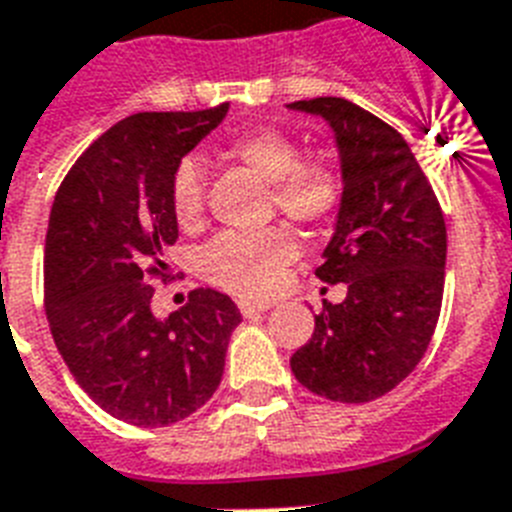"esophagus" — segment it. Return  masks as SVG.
<instances>
[{
  "label": "esophagus",
  "instance_id": "esophagus-1",
  "mask_svg": "<svg viewBox=\"0 0 512 512\" xmlns=\"http://www.w3.org/2000/svg\"><path fill=\"white\" fill-rule=\"evenodd\" d=\"M239 310H242L244 318H257V315L268 313L270 305L268 302H249V299H242V302H239Z\"/></svg>",
  "mask_w": 512,
  "mask_h": 512
}]
</instances>
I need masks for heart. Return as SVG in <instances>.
Segmentation results:
<instances>
[{
    "label": "heart",
    "instance_id": "obj_1",
    "mask_svg": "<svg viewBox=\"0 0 512 512\" xmlns=\"http://www.w3.org/2000/svg\"><path fill=\"white\" fill-rule=\"evenodd\" d=\"M223 155L255 170L270 184V205L302 226H328L344 205V173L328 157H299L292 134L276 126L239 131L223 144ZM170 213L181 228H194L205 213V176L197 160L178 162L168 186ZM297 255V239L286 228L257 234L228 231L207 244L199 265L213 284L239 297H265Z\"/></svg>",
    "mask_w": 512,
    "mask_h": 512
}]
</instances>
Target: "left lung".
Segmentation results:
<instances>
[{
	"label": "left lung",
	"instance_id": "obj_1",
	"mask_svg": "<svg viewBox=\"0 0 512 512\" xmlns=\"http://www.w3.org/2000/svg\"><path fill=\"white\" fill-rule=\"evenodd\" d=\"M334 128L344 205L315 276L347 284L323 302L313 339L292 355L302 386L331 402H371L405 381L434 336L444 294L447 226L407 141L342 97L292 102Z\"/></svg>",
	"mask_w": 512,
	"mask_h": 512
}]
</instances>
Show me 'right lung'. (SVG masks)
Returning a JSON list of instances; mask_svg holds the SVG:
<instances>
[{"label":"right lung","mask_w":512,"mask_h":512,"mask_svg":"<svg viewBox=\"0 0 512 512\" xmlns=\"http://www.w3.org/2000/svg\"><path fill=\"white\" fill-rule=\"evenodd\" d=\"M226 112L228 102L120 120L68 170L49 213L44 307L54 344L91 400L144 429L184 421L213 397L242 323L228 294L202 286L165 321L149 307V278H168L162 249L178 239L170 176Z\"/></svg>","instance_id":"right-lung-1"}]
</instances>
